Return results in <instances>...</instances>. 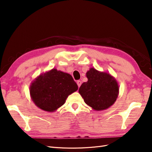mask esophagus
I'll list each match as a JSON object with an SVG mask.
<instances>
[{
  "mask_svg": "<svg viewBox=\"0 0 152 152\" xmlns=\"http://www.w3.org/2000/svg\"><path fill=\"white\" fill-rule=\"evenodd\" d=\"M77 85H78V87H80V86H81V84H82V82L80 81V80H77Z\"/></svg>",
  "mask_w": 152,
  "mask_h": 152,
  "instance_id": "obj_1",
  "label": "esophagus"
}]
</instances>
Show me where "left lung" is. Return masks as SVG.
<instances>
[{
  "mask_svg": "<svg viewBox=\"0 0 152 152\" xmlns=\"http://www.w3.org/2000/svg\"><path fill=\"white\" fill-rule=\"evenodd\" d=\"M88 80L80 87L79 92L85 103L95 110H103L115 102L118 94L117 81L109 73L92 68L86 73Z\"/></svg>",
  "mask_w": 152,
  "mask_h": 152,
  "instance_id": "1",
  "label": "left lung"
}]
</instances>
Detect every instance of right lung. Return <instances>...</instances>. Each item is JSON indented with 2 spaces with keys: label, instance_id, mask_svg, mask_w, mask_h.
Wrapping results in <instances>:
<instances>
[{
  "label": "right lung",
  "instance_id": "1",
  "mask_svg": "<svg viewBox=\"0 0 152 152\" xmlns=\"http://www.w3.org/2000/svg\"><path fill=\"white\" fill-rule=\"evenodd\" d=\"M30 89L31 98L39 108L54 112L78 89V86L70 74L53 69L37 78Z\"/></svg>",
  "mask_w": 152,
  "mask_h": 152
}]
</instances>
